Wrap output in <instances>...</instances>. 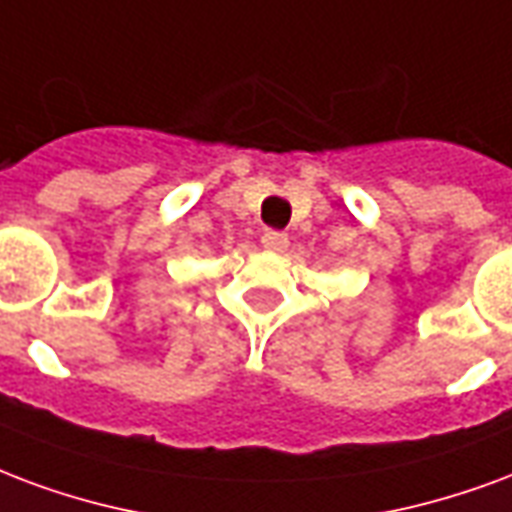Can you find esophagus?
Masks as SVG:
<instances>
[{"label": "esophagus", "instance_id": "obj_1", "mask_svg": "<svg viewBox=\"0 0 512 512\" xmlns=\"http://www.w3.org/2000/svg\"><path fill=\"white\" fill-rule=\"evenodd\" d=\"M260 244L266 246L268 252H285L287 244H290V238H287V233H282V230H266V233L260 236Z\"/></svg>", "mask_w": 512, "mask_h": 512}]
</instances>
